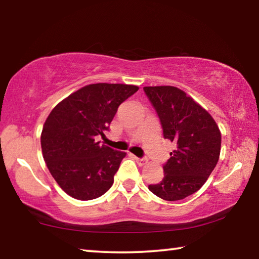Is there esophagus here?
I'll return each instance as SVG.
<instances>
[{"mask_svg": "<svg viewBox=\"0 0 259 259\" xmlns=\"http://www.w3.org/2000/svg\"><path fill=\"white\" fill-rule=\"evenodd\" d=\"M136 160H137V162L138 164H139L140 166H143V165H145L147 162V160L145 158H136Z\"/></svg>", "mask_w": 259, "mask_h": 259, "instance_id": "obj_1", "label": "esophagus"}]
</instances>
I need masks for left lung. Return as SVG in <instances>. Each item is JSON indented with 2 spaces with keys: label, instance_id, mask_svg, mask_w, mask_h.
Returning <instances> with one entry per match:
<instances>
[{
  "label": "left lung",
  "instance_id": "obj_1",
  "mask_svg": "<svg viewBox=\"0 0 259 259\" xmlns=\"http://www.w3.org/2000/svg\"><path fill=\"white\" fill-rule=\"evenodd\" d=\"M160 119L164 138L176 144L164 165V178L148 185L167 201L182 200L204 185L217 165L222 134L206 109L173 86L144 87Z\"/></svg>",
  "mask_w": 259,
  "mask_h": 259
}]
</instances>
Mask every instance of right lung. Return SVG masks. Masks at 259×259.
I'll return each mask as SVG.
<instances>
[{
  "label": "right lung",
  "mask_w": 259,
  "mask_h": 259,
  "mask_svg": "<svg viewBox=\"0 0 259 259\" xmlns=\"http://www.w3.org/2000/svg\"><path fill=\"white\" fill-rule=\"evenodd\" d=\"M139 90L134 84L92 83L53 108L41 133L46 165L68 194L91 200L107 192L125 152L100 145L120 104Z\"/></svg>",
  "instance_id": "1"
}]
</instances>
